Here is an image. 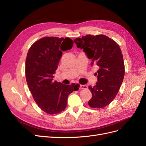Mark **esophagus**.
I'll return each instance as SVG.
<instances>
[{"mask_svg":"<svg viewBox=\"0 0 146 146\" xmlns=\"http://www.w3.org/2000/svg\"><path fill=\"white\" fill-rule=\"evenodd\" d=\"M80 88L82 90H86L88 89V86L86 85H81L80 86Z\"/></svg>","mask_w":146,"mask_h":146,"instance_id":"esophagus-1","label":"esophagus"}]
</instances>
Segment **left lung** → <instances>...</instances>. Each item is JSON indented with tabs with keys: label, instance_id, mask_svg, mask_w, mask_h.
Returning a JSON list of instances; mask_svg holds the SVG:
<instances>
[{
	"label": "left lung",
	"instance_id": "8db88e82",
	"mask_svg": "<svg viewBox=\"0 0 146 146\" xmlns=\"http://www.w3.org/2000/svg\"><path fill=\"white\" fill-rule=\"evenodd\" d=\"M78 48L83 49L91 65L98 66L96 76L98 82L89 89L92 98L88 105L92 108H102L115 98L125 74V66L119 46L113 39L104 35H88L75 39Z\"/></svg>",
	"mask_w": 146,
	"mask_h": 146
}]
</instances>
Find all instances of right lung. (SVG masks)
<instances>
[{"label": "right lung", "mask_w": 146, "mask_h": 146, "mask_svg": "<svg viewBox=\"0 0 146 146\" xmlns=\"http://www.w3.org/2000/svg\"><path fill=\"white\" fill-rule=\"evenodd\" d=\"M73 44L69 38L44 37L34 42L28 51L26 81L35 102L48 114L64 110L68 96L80 87L78 84L66 85L53 80L62 51L70 49Z\"/></svg>", "instance_id": "add662e5"}]
</instances>
